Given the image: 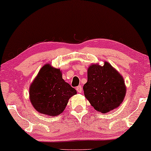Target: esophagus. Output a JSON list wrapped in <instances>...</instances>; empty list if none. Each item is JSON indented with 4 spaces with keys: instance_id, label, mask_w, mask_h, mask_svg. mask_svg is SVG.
I'll list each match as a JSON object with an SVG mask.
<instances>
[{
    "instance_id": "esophagus-1",
    "label": "esophagus",
    "mask_w": 151,
    "mask_h": 151,
    "mask_svg": "<svg viewBox=\"0 0 151 151\" xmlns=\"http://www.w3.org/2000/svg\"><path fill=\"white\" fill-rule=\"evenodd\" d=\"M76 90H77V91L78 92V93H82V86H77V87H76Z\"/></svg>"
}]
</instances>
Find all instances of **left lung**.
Instances as JSON below:
<instances>
[{"label": "left lung", "instance_id": "8db88e82", "mask_svg": "<svg viewBox=\"0 0 151 151\" xmlns=\"http://www.w3.org/2000/svg\"><path fill=\"white\" fill-rule=\"evenodd\" d=\"M87 82L83 86L85 98L97 111L106 113L119 107L127 93L122 76L108 62L93 64L87 69Z\"/></svg>", "mask_w": 151, "mask_h": 151}]
</instances>
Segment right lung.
<instances>
[{
  "mask_svg": "<svg viewBox=\"0 0 151 151\" xmlns=\"http://www.w3.org/2000/svg\"><path fill=\"white\" fill-rule=\"evenodd\" d=\"M76 94L75 88L63 79L60 69L49 64L41 68L29 86V100L34 109L53 117L63 113L69 98Z\"/></svg>",
  "mask_w": 151,
  "mask_h": 151,
  "instance_id": "obj_1",
  "label": "right lung"
}]
</instances>
